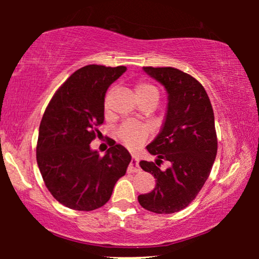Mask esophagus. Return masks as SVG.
I'll return each mask as SVG.
<instances>
[{
	"label": "esophagus",
	"mask_w": 259,
	"mask_h": 259,
	"mask_svg": "<svg viewBox=\"0 0 259 259\" xmlns=\"http://www.w3.org/2000/svg\"><path fill=\"white\" fill-rule=\"evenodd\" d=\"M128 171L132 172V173H136V172H139L140 171V167H139V160H138V158L136 155H133L132 157V160L130 162V166H128Z\"/></svg>",
	"instance_id": "obj_1"
}]
</instances>
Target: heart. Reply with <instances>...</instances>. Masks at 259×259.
I'll list each match as a JSON object with an SVG mask.
<instances>
[{"mask_svg": "<svg viewBox=\"0 0 259 259\" xmlns=\"http://www.w3.org/2000/svg\"><path fill=\"white\" fill-rule=\"evenodd\" d=\"M136 95L138 100H143V99L150 97V95H158V91L153 84L145 82V81H140L136 84ZM148 134V128L139 123L132 122V121H126L123 122L121 126L119 127V130L116 131V136L120 140L122 141L126 146L131 148H136L140 146L146 139Z\"/></svg>", "mask_w": 259, "mask_h": 259, "instance_id": "b5f03b06", "label": "heart"}]
</instances>
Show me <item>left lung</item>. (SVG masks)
Segmentation results:
<instances>
[{
    "instance_id": "1",
    "label": "left lung",
    "mask_w": 259,
    "mask_h": 259,
    "mask_svg": "<svg viewBox=\"0 0 259 259\" xmlns=\"http://www.w3.org/2000/svg\"><path fill=\"white\" fill-rule=\"evenodd\" d=\"M144 72L162 84L167 111L157 138L146 148L157 155L154 162L141 160L140 167L155 178L150 193L139 204L154 213H175L185 208L210 176L217 155L214 114L206 91L189 74L172 67H144ZM166 160V170L158 167Z\"/></svg>"
}]
</instances>
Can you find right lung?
<instances>
[{"mask_svg":"<svg viewBox=\"0 0 259 259\" xmlns=\"http://www.w3.org/2000/svg\"><path fill=\"white\" fill-rule=\"evenodd\" d=\"M126 67L88 65L59 88L42 116L36 160L44 182L59 203L92 211L107 203L131 162L130 152L113 141L104 157L91 143L104 122L108 87Z\"/></svg>","mask_w":259,"mask_h":259,"instance_id":"1","label":"right lung"}]
</instances>
